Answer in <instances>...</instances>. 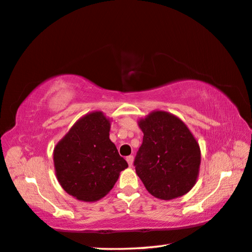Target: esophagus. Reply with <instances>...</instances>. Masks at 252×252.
Instances as JSON below:
<instances>
[{"label":"esophagus","instance_id":"34e87169","mask_svg":"<svg viewBox=\"0 0 252 252\" xmlns=\"http://www.w3.org/2000/svg\"><path fill=\"white\" fill-rule=\"evenodd\" d=\"M133 159H134L133 156H127V157H126V161H127V163H129V166H130V167L132 166V163H133Z\"/></svg>","mask_w":252,"mask_h":252}]
</instances>
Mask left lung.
<instances>
[{"mask_svg":"<svg viewBox=\"0 0 252 252\" xmlns=\"http://www.w3.org/2000/svg\"><path fill=\"white\" fill-rule=\"evenodd\" d=\"M138 125L143 140L133 165L147 190L165 201L189 193L201 165V150L189 127L165 111L151 112Z\"/></svg>","mask_w":252,"mask_h":252,"instance_id":"8db88e82","label":"left lung"}]
</instances>
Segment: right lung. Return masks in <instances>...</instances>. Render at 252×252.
Instances as JSON below:
<instances>
[{
	"label": "right lung",
	"mask_w": 252,
	"mask_h": 252,
	"mask_svg": "<svg viewBox=\"0 0 252 252\" xmlns=\"http://www.w3.org/2000/svg\"><path fill=\"white\" fill-rule=\"evenodd\" d=\"M110 126L101 111L92 112L79 119L54 149L59 184L81 201L104 197L127 167L110 140Z\"/></svg>",
	"instance_id": "obj_1"
}]
</instances>
